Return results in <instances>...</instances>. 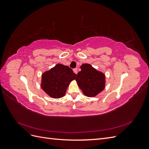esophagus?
I'll return each instance as SVG.
<instances>
[{
    "mask_svg": "<svg viewBox=\"0 0 149 149\" xmlns=\"http://www.w3.org/2000/svg\"><path fill=\"white\" fill-rule=\"evenodd\" d=\"M73 71H74V73L75 74H77V73H78V69H77V68L73 69Z\"/></svg>",
    "mask_w": 149,
    "mask_h": 149,
    "instance_id": "esophagus-1",
    "label": "esophagus"
}]
</instances>
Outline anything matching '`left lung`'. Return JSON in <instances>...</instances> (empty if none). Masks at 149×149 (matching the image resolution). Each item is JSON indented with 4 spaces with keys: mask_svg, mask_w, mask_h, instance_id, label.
<instances>
[{
    "mask_svg": "<svg viewBox=\"0 0 149 149\" xmlns=\"http://www.w3.org/2000/svg\"><path fill=\"white\" fill-rule=\"evenodd\" d=\"M76 81L84 95L94 97L105 88V75L89 64H83Z\"/></svg>",
    "mask_w": 149,
    "mask_h": 149,
    "instance_id": "obj_1",
    "label": "left lung"
}]
</instances>
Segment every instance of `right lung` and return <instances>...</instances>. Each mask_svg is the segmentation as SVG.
Here are the masks:
<instances>
[{"mask_svg":"<svg viewBox=\"0 0 149 149\" xmlns=\"http://www.w3.org/2000/svg\"><path fill=\"white\" fill-rule=\"evenodd\" d=\"M76 74L69 66L57 64L42 76L41 87L49 96L60 98L65 95L66 89Z\"/></svg>","mask_w":149,"mask_h":149,"instance_id":"right-lung-1","label":"right lung"}]
</instances>
